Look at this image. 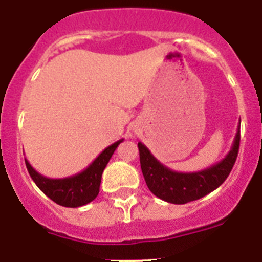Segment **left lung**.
<instances>
[{
	"label": "left lung",
	"instance_id": "8db88e82",
	"mask_svg": "<svg viewBox=\"0 0 262 262\" xmlns=\"http://www.w3.org/2000/svg\"><path fill=\"white\" fill-rule=\"evenodd\" d=\"M240 145V126L237 127L231 151L222 161L200 172H176L161 164L143 143L139 142L140 166L148 189L160 200L184 205L207 195L221 186L233 168Z\"/></svg>",
	"mask_w": 262,
	"mask_h": 262
}]
</instances>
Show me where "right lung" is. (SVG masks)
Here are the masks:
<instances>
[{
    "label": "right lung",
    "mask_w": 262,
    "mask_h": 262,
    "mask_svg": "<svg viewBox=\"0 0 262 262\" xmlns=\"http://www.w3.org/2000/svg\"><path fill=\"white\" fill-rule=\"evenodd\" d=\"M122 142H123V139L115 142L114 144L108 145L86 169L77 174L71 176V177H45L36 172L27 160H25V163H26L27 170L36 186L48 198L64 207H80V206H84L96 200V196L99 193V185H101L103 169L106 168L108 160L111 159L117 147Z\"/></svg>",
    "instance_id": "1"
}]
</instances>
